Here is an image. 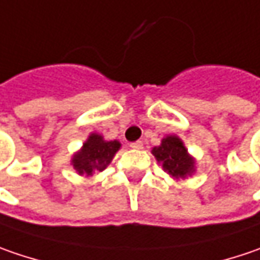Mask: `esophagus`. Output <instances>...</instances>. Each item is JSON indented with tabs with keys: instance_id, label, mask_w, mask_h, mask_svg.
Returning <instances> with one entry per match:
<instances>
[{
	"instance_id": "34e87169",
	"label": "esophagus",
	"mask_w": 260,
	"mask_h": 260,
	"mask_svg": "<svg viewBox=\"0 0 260 260\" xmlns=\"http://www.w3.org/2000/svg\"><path fill=\"white\" fill-rule=\"evenodd\" d=\"M130 148H132V149H142V148H143V143H142L140 140H137V142L130 143Z\"/></svg>"
}]
</instances>
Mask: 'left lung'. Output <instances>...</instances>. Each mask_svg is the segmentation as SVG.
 Segmentation results:
<instances>
[{"mask_svg":"<svg viewBox=\"0 0 260 260\" xmlns=\"http://www.w3.org/2000/svg\"><path fill=\"white\" fill-rule=\"evenodd\" d=\"M156 161L162 164L164 171L174 178H186L194 173V159L188 155L183 140L178 136H167L159 146L152 149Z\"/></svg>","mask_w":260,"mask_h":260,"instance_id":"1","label":"left lung"}]
</instances>
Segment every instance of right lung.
Masks as SVG:
<instances>
[{
    "instance_id": "obj_1",
    "label": "right lung",
    "mask_w": 260,
    "mask_h": 260,
    "mask_svg": "<svg viewBox=\"0 0 260 260\" xmlns=\"http://www.w3.org/2000/svg\"><path fill=\"white\" fill-rule=\"evenodd\" d=\"M121 148L118 140H104V137L92 133L82 149L73 155L72 165L80 175H92L95 171H104L112 161L114 155Z\"/></svg>"
}]
</instances>
